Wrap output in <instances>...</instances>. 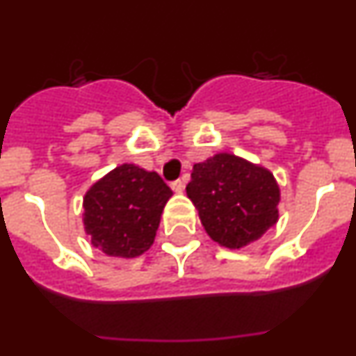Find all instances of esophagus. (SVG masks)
<instances>
[{
  "instance_id": "obj_1",
  "label": "esophagus",
  "mask_w": 356,
  "mask_h": 356,
  "mask_svg": "<svg viewBox=\"0 0 356 356\" xmlns=\"http://www.w3.org/2000/svg\"><path fill=\"white\" fill-rule=\"evenodd\" d=\"M170 188L174 189L175 193H182V191H184V182H182L181 179H179V181H174V182H172Z\"/></svg>"
}]
</instances>
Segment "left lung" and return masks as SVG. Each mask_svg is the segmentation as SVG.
<instances>
[{
  "instance_id": "obj_1",
  "label": "left lung",
  "mask_w": 356,
  "mask_h": 356,
  "mask_svg": "<svg viewBox=\"0 0 356 356\" xmlns=\"http://www.w3.org/2000/svg\"><path fill=\"white\" fill-rule=\"evenodd\" d=\"M186 193L207 234L229 250L258 241L279 220L281 188L274 174L232 153L193 165Z\"/></svg>"
}]
</instances>
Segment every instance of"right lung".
<instances>
[{"label": "right lung", "instance_id": "add662e5", "mask_svg": "<svg viewBox=\"0 0 356 356\" xmlns=\"http://www.w3.org/2000/svg\"><path fill=\"white\" fill-rule=\"evenodd\" d=\"M174 195L156 172L122 163L86 191L82 224L91 245L108 257L138 258L152 248Z\"/></svg>", "mask_w": 356, "mask_h": 356}]
</instances>
